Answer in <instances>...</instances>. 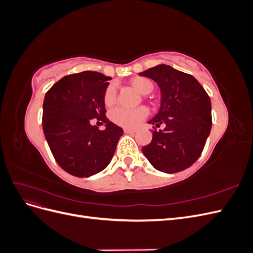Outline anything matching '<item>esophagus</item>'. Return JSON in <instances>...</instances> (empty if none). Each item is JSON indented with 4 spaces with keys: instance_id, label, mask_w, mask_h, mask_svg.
Here are the masks:
<instances>
[{
    "instance_id": "1",
    "label": "esophagus",
    "mask_w": 253,
    "mask_h": 253,
    "mask_svg": "<svg viewBox=\"0 0 253 253\" xmlns=\"http://www.w3.org/2000/svg\"><path fill=\"white\" fill-rule=\"evenodd\" d=\"M124 132H125L126 134H133V133L136 132V129H133V128H125Z\"/></svg>"
}]
</instances>
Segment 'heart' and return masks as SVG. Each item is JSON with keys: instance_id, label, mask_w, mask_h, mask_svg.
<instances>
[{"instance_id": "1", "label": "heart", "mask_w": 253, "mask_h": 253, "mask_svg": "<svg viewBox=\"0 0 253 253\" xmlns=\"http://www.w3.org/2000/svg\"><path fill=\"white\" fill-rule=\"evenodd\" d=\"M129 84L135 89L139 91L141 95H148L154 89V83L152 80L145 77H134L129 80ZM117 99L116 85L111 83L105 88L103 94V102L105 106H112ZM148 110L144 106H140L137 109H126L116 108L110 113L111 120L120 126L124 127H135L148 116Z\"/></svg>"}]
</instances>
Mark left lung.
I'll list each match as a JSON object with an SVG mask.
<instances>
[{
    "mask_svg": "<svg viewBox=\"0 0 253 253\" xmlns=\"http://www.w3.org/2000/svg\"><path fill=\"white\" fill-rule=\"evenodd\" d=\"M154 80L162 91L153 131L142 153L156 170L176 173L186 170L201 156L212 126L211 100L193 76L160 64L139 74Z\"/></svg>",
    "mask_w": 253,
    "mask_h": 253,
    "instance_id": "1",
    "label": "left lung"
}]
</instances>
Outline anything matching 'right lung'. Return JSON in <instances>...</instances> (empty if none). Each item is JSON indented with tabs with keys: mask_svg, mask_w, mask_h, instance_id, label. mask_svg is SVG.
Returning a JSON list of instances; mask_svg holds the SVG:
<instances>
[{
	"mask_svg": "<svg viewBox=\"0 0 253 253\" xmlns=\"http://www.w3.org/2000/svg\"><path fill=\"white\" fill-rule=\"evenodd\" d=\"M111 79L88 71L68 75L45 94V138L58 165L77 177H88L105 169L124 134L105 116L103 94ZM94 118L106 125L103 131L90 125Z\"/></svg>",
	"mask_w": 253,
	"mask_h": 253,
	"instance_id": "obj_1",
	"label": "right lung"
}]
</instances>
